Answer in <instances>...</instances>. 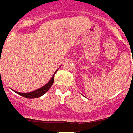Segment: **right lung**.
Listing matches in <instances>:
<instances>
[{"label":"right lung","mask_w":133,"mask_h":133,"mask_svg":"<svg viewBox=\"0 0 133 133\" xmlns=\"http://www.w3.org/2000/svg\"><path fill=\"white\" fill-rule=\"evenodd\" d=\"M1 62V61H0ZM57 72V70L55 71V72L54 73L53 76L52 77L51 79L48 82V83L45 84L44 86L42 87L40 89H37L36 90H34L32 92H27V93H23V92H17V91H15V90H13L14 92H15L16 93H17L18 95H21L22 97H25V98H38V97H41V96H43L44 94H45L46 92H47L48 90H49L50 87H51V86L54 83V78H55V75L56 74V72Z\"/></svg>","instance_id":"right-lung-1"}]
</instances>
